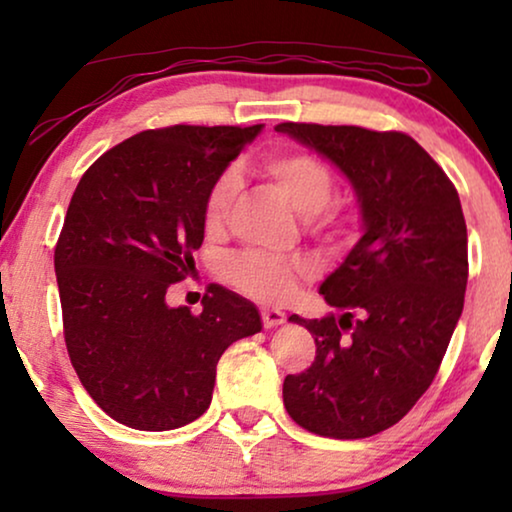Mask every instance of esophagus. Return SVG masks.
Segmentation results:
<instances>
[{"label":"esophagus","instance_id":"34e87169","mask_svg":"<svg viewBox=\"0 0 512 512\" xmlns=\"http://www.w3.org/2000/svg\"><path fill=\"white\" fill-rule=\"evenodd\" d=\"M261 317H263L265 328H277V326L284 324L286 314L282 310H277V307H265V310L261 312Z\"/></svg>","mask_w":512,"mask_h":512}]
</instances>
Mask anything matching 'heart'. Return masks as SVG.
<instances>
[{
    "mask_svg": "<svg viewBox=\"0 0 512 512\" xmlns=\"http://www.w3.org/2000/svg\"><path fill=\"white\" fill-rule=\"evenodd\" d=\"M261 170L268 177L282 198L296 209L300 216H321V228L331 237H345L349 233L347 219L338 209L326 212L328 200L333 195V174L317 158L298 151L270 153L261 163ZM240 177L235 170L219 174L209 188L205 200V221L207 233H219L226 223L228 209L233 205ZM312 272V265L305 258H279L261 251H247V254L233 256L226 263L228 282L237 286L247 296L263 300V303H279L296 291L298 282Z\"/></svg>",
    "mask_w": 512,
    "mask_h": 512,
    "instance_id": "b5f03b06",
    "label": "heart"
}]
</instances>
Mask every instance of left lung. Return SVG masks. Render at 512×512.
<instances>
[{
  "label": "left lung",
  "mask_w": 512,
  "mask_h": 512,
  "mask_svg": "<svg viewBox=\"0 0 512 512\" xmlns=\"http://www.w3.org/2000/svg\"><path fill=\"white\" fill-rule=\"evenodd\" d=\"M275 130L338 167L354 188L363 230L319 286L340 317H289L312 333L317 356L305 373L286 375V412L317 436H375L431 387L464 310L468 237L459 193L403 132L317 123Z\"/></svg>",
  "instance_id": "1"
}]
</instances>
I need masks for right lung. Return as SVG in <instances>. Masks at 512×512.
Instances as JSON below:
<instances>
[{
  "mask_svg": "<svg viewBox=\"0 0 512 512\" xmlns=\"http://www.w3.org/2000/svg\"><path fill=\"white\" fill-rule=\"evenodd\" d=\"M263 125L144 130L95 160L55 247L69 359L118 424L170 431L212 403L216 363L263 328L251 300L212 286L202 312L170 307L205 240V200Z\"/></svg>",
  "mask_w": 512,
  "mask_h": 512,
  "instance_id": "right-lung-1",
  "label": "right lung"
}]
</instances>
